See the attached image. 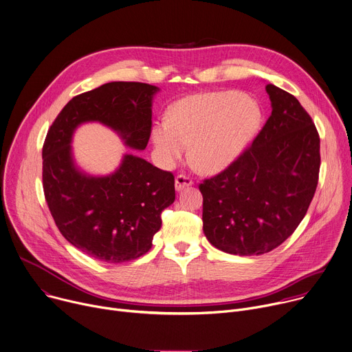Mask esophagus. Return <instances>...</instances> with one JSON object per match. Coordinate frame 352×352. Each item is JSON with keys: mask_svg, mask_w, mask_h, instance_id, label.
Instances as JSON below:
<instances>
[{"mask_svg": "<svg viewBox=\"0 0 352 352\" xmlns=\"http://www.w3.org/2000/svg\"><path fill=\"white\" fill-rule=\"evenodd\" d=\"M191 184H192V180H191L188 176H186V175H177V176H176L175 187H176L177 191H182L183 188H186V187H188V186H191Z\"/></svg>", "mask_w": 352, "mask_h": 352, "instance_id": "34e87169", "label": "esophagus"}]
</instances>
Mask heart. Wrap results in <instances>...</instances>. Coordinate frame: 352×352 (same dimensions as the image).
Wrapping results in <instances>:
<instances>
[{"label": "heart", "instance_id": "heart-1", "mask_svg": "<svg viewBox=\"0 0 352 352\" xmlns=\"http://www.w3.org/2000/svg\"><path fill=\"white\" fill-rule=\"evenodd\" d=\"M256 102L234 91L190 96L176 102L168 122L153 130L160 161L175 164L190 144V157L205 172H219L243 151L259 123Z\"/></svg>", "mask_w": 352, "mask_h": 352}]
</instances>
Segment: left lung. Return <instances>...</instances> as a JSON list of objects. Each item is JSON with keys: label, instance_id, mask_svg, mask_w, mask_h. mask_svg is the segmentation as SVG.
<instances>
[{"label": "left lung", "instance_id": "left-lung-1", "mask_svg": "<svg viewBox=\"0 0 352 352\" xmlns=\"http://www.w3.org/2000/svg\"><path fill=\"white\" fill-rule=\"evenodd\" d=\"M272 113L252 144L223 172L199 184L208 241L233 255H261L304 219L320 168V138L300 101L266 86Z\"/></svg>", "mask_w": 352, "mask_h": 352}]
</instances>
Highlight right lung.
Instances as JSON below:
<instances>
[{"instance_id": "right-lung-1", "label": "right lung", "mask_w": 352, "mask_h": 352, "mask_svg": "<svg viewBox=\"0 0 352 352\" xmlns=\"http://www.w3.org/2000/svg\"><path fill=\"white\" fill-rule=\"evenodd\" d=\"M160 89L112 82L70 100L51 124L43 146L45 201L62 236L89 256L122 263L148 252L161 214L175 201V176L133 154L107 176L82 172L72 155V135L86 122L115 130L124 146L144 150Z\"/></svg>"}]
</instances>
